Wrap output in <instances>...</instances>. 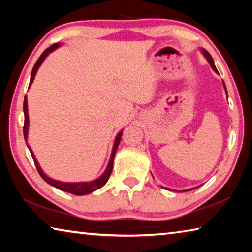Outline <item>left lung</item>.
<instances>
[{
    "label": "left lung",
    "mask_w": 252,
    "mask_h": 252,
    "mask_svg": "<svg viewBox=\"0 0 252 252\" xmlns=\"http://www.w3.org/2000/svg\"><path fill=\"white\" fill-rule=\"evenodd\" d=\"M201 52H202V54L204 55V58L207 59V61L209 62V64H210V66L212 67V70L216 72V73H219L218 72V70H217V67H216V65H215V62H213V60H212V58H211V55L209 54V52L207 50H204V49H201ZM223 87H224V90H225V93H227V89H225V84H224V82H223ZM228 96V95H227ZM164 189H168V188H164ZM193 189H195V188H193ZM193 189H188V190H185V191H190V190H193Z\"/></svg>",
    "instance_id": "obj_1"
}]
</instances>
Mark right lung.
Returning a JSON list of instances; mask_svg holds the SVG:
<instances>
[{
	"instance_id": "1",
	"label": "right lung",
	"mask_w": 252,
	"mask_h": 252,
	"mask_svg": "<svg viewBox=\"0 0 252 252\" xmlns=\"http://www.w3.org/2000/svg\"><path fill=\"white\" fill-rule=\"evenodd\" d=\"M60 44L61 43H55L53 45H51L50 48L46 49L43 53L41 54V57L37 60L35 65L33 66V70H32V73H31V80H30V85L33 83V80L35 78V74L37 70H39L40 65L42 64V62L44 61L45 58L48 57V55L53 52L55 49H58ZM29 85V88H30ZM23 112H24V126H23V134H24V139H25V142L28 144V132H29V112H28V99L27 96L24 97V103H23ZM123 132L120 131L118 133V135L116 136V141H114L113 144V149H112V153H111V157H110V161L108 163V167H106L105 171L103 172L101 177H99L95 180L93 181H89V182H61V181H58V180H54V179H51L50 177L46 176V174L43 172V170L41 169L39 162H37L35 156H34V153L32 152L31 148L28 144V148L30 152H31V156L33 158V161L34 163H35V167L37 169V171H39L40 176L42 177V179L45 182H48L49 185L53 186L57 188V189H60L62 191H65V192H69L72 194H75V195H84V194H89L93 192V191H95L97 189H100V188L103 187L106 182H108L109 178L111 176V173H112V169H113V160H114V156H116V152H117V149L119 147V143H120V140H121V136H122Z\"/></svg>"
}]
</instances>
